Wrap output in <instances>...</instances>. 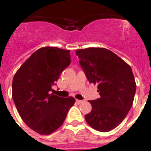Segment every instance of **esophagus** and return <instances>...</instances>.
<instances>
[{
    "label": "esophagus",
    "instance_id": "1",
    "mask_svg": "<svg viewBox=\"0 0 151 151\" xmlns=\"http://www.w3.org/2000/svg\"><path fill=\"white\" fill-rule=\"evenodd\" d=\"M76 103L77 104H78V105H79V104H81V103H82L83 102V101H82V100H78V99H76Z\"/></svg>",
    "mask_w": 151,
    "mask_h": 151
}]
</instances>
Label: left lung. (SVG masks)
Here are the masks:
<instances>
[{
    "instance_id": "left-lung-1",
    "label": "left lung",
    "mask_w": 151,
    "mask_h": 151,
    "mask_svg": "<svg viewBox=\"0 0 151 151\" xmlns=\"http://www.w3.org/2000/svg\"><path fill=\"white\" fill-rule=\"evenodd\" d=\"M76 53L90 83L98 85L100 95L88 101L92 109L85 115L86 121L96 131H111L123 122L133 105L136 83L132 69L105 48L82 49Z\"/></svg>"
}]
</instances>
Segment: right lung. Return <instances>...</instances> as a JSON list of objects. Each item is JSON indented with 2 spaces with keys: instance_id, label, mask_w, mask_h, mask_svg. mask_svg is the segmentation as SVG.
Returning a JSON list of instances; mask_svg holds the SVG:
<instances>
[{
  "instance_id": "obj_1",
  "label": "right lung",
  "mask_w": 151,
  "mask_h": 151,
  "mask_svg": "<svg viewBox=\"0 0 151 151\" xmlns=\"http://www.w3.org/2000/svg\"><path fill=\"white\" fill-rule=\"evenodd\" d=\"M71 63L69 50L42 47L33 52L14 75L12 98L22 120L40 134L48 135L60 127L74 98L51 93L52 86Z\"/></svg>"
}]
</instances>
